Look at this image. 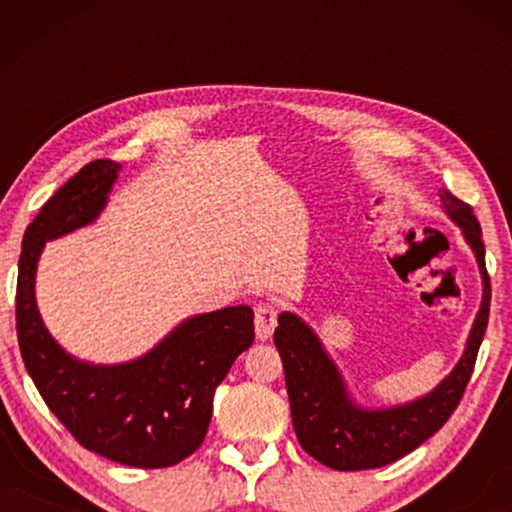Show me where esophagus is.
Segmentation results:
<instances>
[{
    "label": "esophagus",
    "instance_id": "34e87169",
    "mask_svg": "<svg viewBox=\"0 0 512 512\" xmlns=\"http://www.w3.org/2000/svg\"><path fill=\"white\" fill-rule=\"evenodd\" d=\"M277 326V307L270 303L256 305V338L268 340Z\"/></svg>",
    "mask_w": 512,
    "mask_h": 512
}]
</instances>
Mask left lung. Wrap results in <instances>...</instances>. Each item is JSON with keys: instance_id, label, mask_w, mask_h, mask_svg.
<instances>
[{"instance_id": "1", "label": "left lung", "mask_w": 512, "mask_h": 512, "mask_svg": "<svg viewBox=\"0 0 512 512\" xmlns=\"http://www.w3.org/2000/svg\"><path fill=\"white\" fill-rule=\"evenodd\" d=\"M445 212L464 230V237L478 256L485 296L475 319L466 352L429 396L389 410H361L349 401L345 384L333 361L321 349L317 335L296 314H279L275 345L284 363L291 419L303 450L335 471H366L403 459L429 440L464 396L482 345L492 303V286L485 265V242L471 205L461 202L447 188L438 193Z\"/></svg>"}]
</instances>
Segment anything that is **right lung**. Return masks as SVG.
Masks as SVG:
<instances>
[{"instance_id": "right-lung-1", "label": "right lung", "mask_w": 512, "mask_h": 512, "mask_svg": "<svg viewBox=\"0 0 512 512\" xmlns=\"http://www.w3.org/2000/svg\"><path fill=\"white\" fill-rule=\"evenodd\" d=\"M118 167L109 158L83 165L27 226L16 286L18 345L41 398L86 450L116 464L167 468L205 440L214 389L254 342V312L237 305L200 314L123 366H90L55 345L34 303L39 254L46 240L100 214Z\"/></svg>"}]
</instances>
